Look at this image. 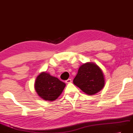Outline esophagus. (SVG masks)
<instances>
[{
  "label": "esophagus",
  "mask_w": 133,
  "mask_h": 133,
  "mask_svg": "<svg viewBox=\"0 0 133 133\" xmlns=\"http://www.w3.org/2000/svg\"><path fill=\"white\" fill-rule=\"evenodd\" d=\"M71 79H67V80H66V83H67V84H69V83H71Z\"/></svg>",
  "instance_id": "obj_1"
}]
</instances>
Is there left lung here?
<instances>
[{"label":"left lung","instance_id":"1","mask_svg":"<svg viewBox=\"0 0 133 133\" xmlns=\"http://www.w3.org/2000/svg\"><path fill=\"white\" fill-rule=\"evenodd\" d=\"M103 71L97 64L87 62L79 67L73 79L74 85L87 95H93L102 90L105 85Z\"/></svg>","mask_w":133,"mask_h":133}]
</instances>
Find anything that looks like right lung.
<instances>
[{"mask_svg": "<svg viewBox=\"0 0 133 133\" xmlns=\"http://www.w3.org/2000/svg\"><path fill=\"white\" fill-rule=\"evenodd\" d=\"M66 84L56 77L43 71L37 76L34 88L38 96L45 101H54L61 95Z\"/></svg>", "mask_w": 133, "mask_h": 133, "instance_id": "right-lung-1", "label": "right lung"}]
</instances>
